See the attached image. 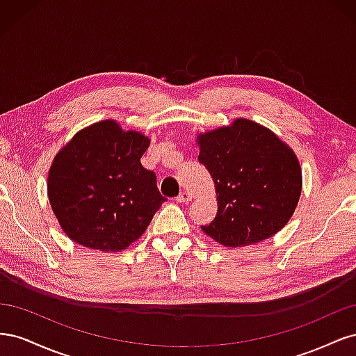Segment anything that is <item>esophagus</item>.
<instances>
[{"instance_id":"esophagus-1","label":"esophagus","mask_w":356,"mask_h":356,"mask_svg":"<svg viewBox=\"0 0 356 356\" xmlns=\"http://www.w3.org/2000/svg\"><path fill=\"white\" fill-rule=\"evenodd\" d=\"M190 200H191V196L188 195L187 191L179 193V196L177 197V202H179V203H186V202H190Z\"/></svg>"}]
</instances>
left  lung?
Segmentation results:
<instances>
[{
    "label": "left lung",
    "mask_w": 356,
    "mask_h": 356,
    "mask_svg": "<svg viewBox=\"0 0 356 356\" xmlns=\"http://www.w3.org/2000/svg\"><path fill=\"white\" fill-rule=\"evenodd\" d=\"M196 143L218 204L203 233L222 246L239 248L266 241L285 227L303 186L293 148L248 118L199 134Z\"/></svg>",
    "instance_id": "obj_1"
}]
</instances>
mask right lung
Returning <instances> with one entry per match:
<instances>
[{"label": "right lung", "mask_w": 356, "mask_h": 356, "mask_svg": "<svg viewBox=\"0 0 356 356\" xmlns=\"http://www.w3.org/2000/svg\"><path fill=\"white\" fill-rule=\"evenodd\" d=\"M148 136L115 120L81 129L53 159L47 196L68 238L102 252L138 241L166 199L154 172L141 165Z\"/></svg>", "instance_id": "add662e5"}]
</instances>
